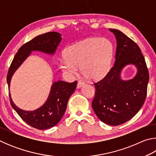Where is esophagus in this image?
<instances>
[{
    "label": "esophagus",
    "mask_w": 156,
    "mask_h": 156,
    "mask_svg": "<svg viewBox=\"0 0 156 156\" xmlns=\"http://www.w3.org/2000/svg\"><path fill=\"white\" fill-rule=\"evenodd\" d=\"M84 83L83 81L79 80L78 83V84H77V88H78V89L81 88L82 87H83V86L84 85Z\"/></svg>",
    "instance_id": "esophagus-1"
}]
</instances>
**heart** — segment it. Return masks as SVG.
Instances as JSON below:
<instances>
[{"label": "heart", "instance_id": "heart-1", "mask_svg": "<svg viewBox=\"0 0 156 156\" xmlns=\"http://www.w3.org/2000/svg\"><path fill=\"white\" fill-rule=\"evenodd\" d=\"M113 55L112 43L105 38H89L73 44L66 49L59 62L60 68L67 76H73L80 66L87 78L97 80L109 72Z\"/></svg>", "mask_w": 156, "mask_h": 156}]
</instances>
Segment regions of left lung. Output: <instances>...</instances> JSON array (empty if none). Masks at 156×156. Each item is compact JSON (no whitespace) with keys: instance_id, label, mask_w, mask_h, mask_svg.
<instances>
[{"instance_id":"8db88e82","label":"left lung","mask_w":156,"mask_h":156,"mask_svg":"<svg viewBox=\"0 0 156 156\" xmlns=\"http://www.w3.org/2000/svg\"><path fill=\"white\" fill-rule=\"evenodd\" d=\"M109 31L114 34L117 44L114 65L103 79L94 83L92 108L102 122L117 126L131 119L141 109L147 96L149 75L138 44L122 31L115 29ZM129 64L136 67V74L124 81L121 72Z\"/></svg>"}]
</instances>
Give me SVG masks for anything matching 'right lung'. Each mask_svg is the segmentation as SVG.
<instances>
[{"label": "right lung", "instance_id": "add662e5", "mask_svg": "<svg viewBox=\"0 0 156 156\" xmlns=\"http://www.w3.org/2000/svg\"><path fill=\"white\" fill-rule=\"evenodd\" d=\"M61 40V34L53 31L39 35L23 44L15 55L9 69L7 76L9 89L13 75L30 56L31 51H37L54 55ZM76 85L77 81L72 83L62 80L54 82L46 102L41 107L34 111H25L18 107L13 102L9 91L10 103L18 115L29 125L41 130L49 129L56 125L61 120L67 108L69 98L76 90Z\"/></svg>", "mask_w": 156, "mask_h": 156}]
</instances>
